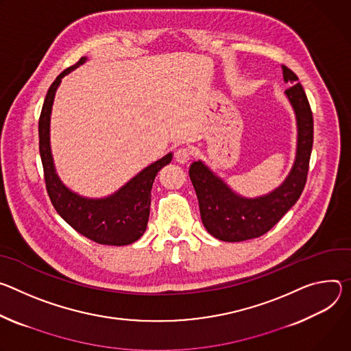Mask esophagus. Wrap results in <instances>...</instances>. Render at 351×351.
Wrapping results in <instances>:
<instances>
[{
	"label": "esophagus",
	"instance_id": "obj_1",
	"mask_svg": "<svg viewBox=\"0 0 351 351\" xmlns=\"http://www.w3.org/2000/svg\"><path fill=\"white\" fill-rule=\"evenodd\" d=\"M191 158H192V152H191V149H188V147H180V149L176 152V160H177L178 163H181V165L188 163V162L191 160Z\"/></svg>",
	"mask_w": 351,
	"mask_h": 351
}]
</instances>
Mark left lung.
Returning a JSON list of instances; mask_svg holds the SVG:
<instances>
[{"label":"left lung","instance_id":"1","mask_svg":"<svg viewBox=\"0 0 351 351\" xmlns=\"http://www.w3.org/2000/svg\"><path fill=\"white\" fill-rule=\"evenodd\" d=\"M282 68L285 82L291 84L286 95L295 111L298 128L295 162L286 181L265 197L248 199L232 192L202 162H193L189 167L202 223L221 241L239 243L263 236L298 201L305 186L314 142L313 111L297 75L286 65Z\"/></svg>","mask_w":351,"mask_h":351}]
</instances>
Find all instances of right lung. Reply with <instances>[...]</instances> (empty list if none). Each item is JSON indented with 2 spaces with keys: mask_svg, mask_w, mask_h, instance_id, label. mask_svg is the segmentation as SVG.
Instances as JSON below:
<instances>
[{
  "mask_svg": "<svg viewBox=\"0 0 351 351\" xmlns=\"http://www.w3.org/2000/svg\"><path fill=\"white\" fill-rule=\"evenodd\" d=\"M85 61L86 57H82L75 65L62 71L51 84L43 103L38 119V150L43 163L46 188L58 215L80 234L97 244L128 245L141 239L146 230L153 181L158 173L171 162L173 154L169 153L163 159L154 162L114 195L104 199L82 198L65 188L56 174L51 158L50 114L61 80Z\"/></svg>",
  "mask_w": 351,
  "mask_h": 351,
  "instance_id": "1",
  "label": "right lung"
}]
</instances>
